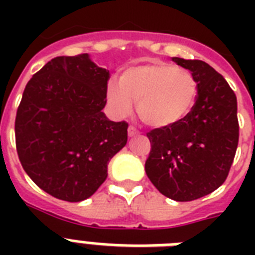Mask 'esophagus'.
Returning a JSON list of instances; mask_svg holds the SVG:
<instances>
[{"mask_svg": "<svg viewBox=\"0 0 255 255\" xmlns=\"http://www.w3.org/2000/svg\"><path fill=\"white\" fill-rule=\"evenodd\" d=\"M136 135H139V131H137L135 127H128V136H129V137H133V136Z\"/></svg>", "mask_w": 255, "mask_h": 255, "instance_id": "34e87169", "label": "esophagus"}]
</instances>
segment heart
I'll list each match as a JSON object with an SVG mask.
<instances>
[{"label": "heart", "mask_w": 255, "mask_h": 255, "mask_svg": "<svg viewBox=\"0 0 255 255\" xmlns=\"http://www.w3.org/2000/svg\"><path fill=\"white\" fill-rule=\"evenodd\" d=\"M197 82L189 70L165 62L128 67L120 83L110 82L107 99L118 116H127L137 102V115L149 127L167 128L181 122L193 108Z\"/></svg>", "instance_id": "b5f03b06"}]
</instances>
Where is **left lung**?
Here are the masks:
<instances>
[{
	"mask_svg": "<svg viewBox=\"0 0 255 255\" xmlns=\"http://www.w3.org/2000/svg\"><path fill=\"white\" fill-rule=\"evenodd\" d=\"M172 61L193 74L197 98L181 122L148 132L145 173L165 197L192 201L212 193L228 177L238 145L237 98L205 62Z\"/></svg>",
	"mask_w": 255,
	"mask_h": 255,
	"instance_id": "left-lung-1",
	"label": "left lung"
}]
</instances>
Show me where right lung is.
Instances as JSON below:
<instances>
[{
	"label": "right lung",
	"instance_id": "add662e5",
	"mask_svg": "<svg viewBox=\"0 0 255 255\" xmlns=\"http://www.w3.org/2000/svg\"><path fill=\"white\" fill-rule=\"evenodd\" d=\"M110 71L88 54L57 57L27 82L15 118V144L29 177L69 202L91 197L110 160L127 144L126 122L102 110Z\"/></svg>",
	"mask_w": 255,
	"mask_h": 255
}]
</instances>
